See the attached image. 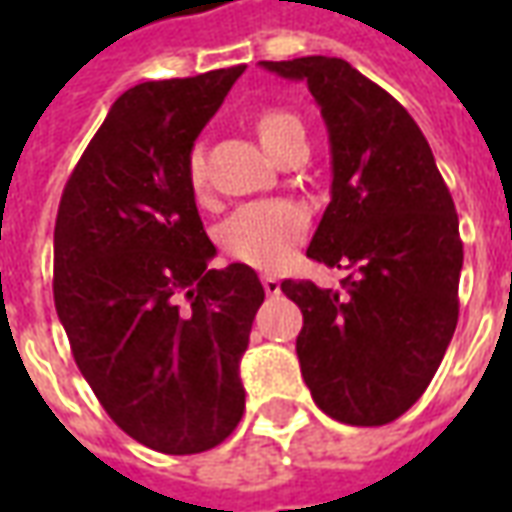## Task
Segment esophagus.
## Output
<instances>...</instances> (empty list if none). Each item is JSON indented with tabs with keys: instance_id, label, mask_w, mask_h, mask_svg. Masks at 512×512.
Masks as SVG:
<instances>
[{
	"instance_id": "1",
	"label": "esophagus",
	"mask_w": 512,
	"mask_h": 512,
	"mask_svg": "<svg viewBox=\"0 0 512 512\" xmlns=\"http://www.w3.org/2000/svg\"><path fill=\"white\" fill-rule=\"evenodd\" d=\"M263 290L268 296H279V279L277 277H263Z\"/></svg>"
}]
</instances>
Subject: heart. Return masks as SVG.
I'll return each mask as SVG.
<instances>
[{
  "instance_id": "1",
  "label": "heart",
  "mask_w": 512,
  "mask_h": 512,
  "mask_svg": "<svg viewBox=\"0 0 512 512\" xmlns=\"http://www.w3.org/2000/svg\"><path fill=\"white\" fill-rule=\"evenodd\" d=\"M293 134H304L301 123L282 109H268L257 117V136L274 156ZM189 186L205 191V158L191 150ZM307 233V213L288 200L246 202L219 224V244L230 257L255 268H279Z\"/></svg>"
}]
</instances>
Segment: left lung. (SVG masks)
Here are the masks:
<instances>
[{
  "label": "left lung",
  "instance_id": "obj_1",
  "mask_svg": "<svg viewBox=\"0 0 512 512\" xmlns=\"http://www.w3.org/2000/svg\"><path fill=\"white\" fill-rule=\"evenodd\" d=\"M307 82L332 147V202L307 257L340 290L285 279L304 315L296 354L323 414L386 425L417 403L458 323V213L428 139L392 95L337 57L260 62Z\"/></svg>",
  "mask_w": 512,
  "mask_h": 512
}]
</instances>
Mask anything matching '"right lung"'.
I'll return each mask as SVG.
<instances>
[{"mask_svg":"<svg viewBox=\"0 0 512 512\" xmlns=\"http://www.w3.org/2000/svg\"><path fill=\"white\" fill-rule=\"evenodd\" d=\"M244 65L117 98L62 191L54 304L76 365L131 439L167 455L222 444L244 417L241 356L266 290L216 246L189 186L194 139Z\"/></svg>","mask_w":512,"mask_h":512,"instance_id":"add662e5","label":"right lung"}]
</instances>
